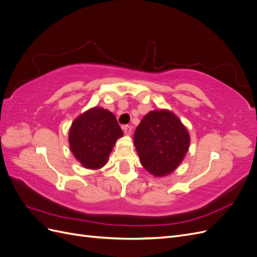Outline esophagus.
<instances>
[{
	"label": "esophagus",
	"instance_id": "esophagus-1",
	"mask_svg": "<svg viewBox=\"0 0 257 257\" xmlns=\"http://www.w3.org/2000/svg\"><path fill=\"white\" fill-rule=\"evenodd\" d=\"M122 130L124 133H125L126 135H131L132 134V131H133V128H132L131 125H123L122 126Z\"/></svg>",
	"mask_w": 257,
	"mask_h": 257
}]
</instances>
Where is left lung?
Returning <instances> with one entry per match:
<instances>
[{"label": "left lung", "instance_id": "left-lung-1", "mask_svg": "<svg viewBox=\"0 0 257 257\" xmlns=\"http://www.w3.org/2000/svg\"><path fill=\"white\" fill-rule=\"evenodd\" d=\"M134 145L142 165L163 177L180 165L190 147V134L178 116L166 109L147 113L136 127Z\"/></svg>", "mask_w": 257, "mask_h": 257}]
</instances>
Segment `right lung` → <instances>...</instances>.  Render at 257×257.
<instances>
[{
	"mask_svg": "<svg viewBox=\"0 0 257 257\" xmlns=\"http://www.w3.org/2000/svg\"><path fill=\"white\" fill-rule=\"evenodd\" d=\"M122 136L114 114L94 107L74 120L68 142L74 157L83 167L98 169L106 164L116 139Z\"/></svg>",
	"mask_w": 257,
	"mask_h": 257,
	"instance_id": "obj_1",
	"label": "right lung"
}]
</instances>
